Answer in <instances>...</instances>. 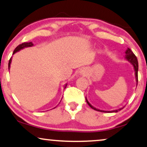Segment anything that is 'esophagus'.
Wrapping results in <instances>:
<instances>
[{
    "label": "esophagus",
    "mask_w": 147,
    "mask_h": 147,
    "mask_svg": "<svg viewBox=\"0 0 147 147\" xmlns=\"http://www.w3.org/2000/svg\"><path fill=\"white\" fill-rule=\"evenodd\" d=\"M80 74H82V75H83V74H84V70H81V71H80Z\"/></svg>",
    "instance_id": "obj_1"
}]
</instances>
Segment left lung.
I'll return each instance as SVG.
<instances>
[{"mask_svg":"<svg viewBox=\"0 0 147 147\" xmlns=\"http://www.w3.org/2000/svg\"><path fill=\"white\" fill-rule=\"evenodd\" d=\"M125 59L127 61L130 63L132 65L133 67H134V72H135V78H136V86L137 84H138V60H137L136 57L135 56V55L133 53L132 51L130 50L129 48L127 49V50L125 51ZM86 100L88 105L91 108L93 109L94 110H96V111H100V112H104V113H117L120 110H121L124 107H121L118 109H115V110H113V111H104V110H100L98 109L95 108L94 107H93L92 105H91L90 102H88V100H87L86 97Z\"/></svg>","mask_w":147,"mask_h":147,"instance_id":"1","label":"left lung"}]
</instances>
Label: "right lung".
<instances>
[{
	"mask_svg": "<svg viewBox=\"0 0 147 147\" xmlns=\"http://www.w3.org/2000/svg\"><path fill=\"white\" fill-rule=\"evenodd\" d=\"M33 46H34V44L32 43V42H24V43L21 44V45L18 46V47H17L16 48H15V49L14 51H13V55H14L15 53H16L17 52H18V51L22 50V49H24L25 48H28V47H33ZM11 61H12V57H11L10 60H9V65H8L9 69H10ZM67 85V84H65V85L64 86V89H65Z\"/></svg>",
	"mask_w": 147,
	"mask_h": 147,
	"instance_id": "obj_1",
	"label": "right lung"
}]
</instances>
